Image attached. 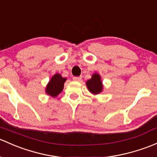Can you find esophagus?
<instances>
[{
    "mask_svg": "<svg viewBox=\"0 0 157 157\" xmlns=\"http://www.w3.org/2000/svg\"><path fill=\"white\" fill-rule=\"evenodd\" d=\"M81 77H74L73 80L74 81H80L81 80Z\"/></svg>",
    "mask_w": 157,
    "mask_h": 157,
    "instance_id": "obj_1",
    "label": "esophagus"
}]
</instances>
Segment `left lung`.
I'll return each instance as SVG.
<instances>
[{"instance_id":"1","label":"left lung","mask_w":157,"mask_h":157,"mask_svg":"<svg viewBox=\"0 0 157 157\" xmlns=\"http://www.w3.org/2000/svg\"><path fill=\"white\" fill-rule=\"evenodd\" d=\"M86 86L89 90L93 94H98L102 90V83L101 81V77L98 74H94L92 78L86 82Z\"/></svg>"}]
</instances>
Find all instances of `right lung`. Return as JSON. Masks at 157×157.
Masks as SVG:
<instances>
[{"instance_id": "right-lung-1", "label": "right lung", "mask_w": 157, "mask_h": 157, "mask_svg": "<svg viewBox=\"0 0 157 157\" xmlns=\"http://www.w3.org/2000/svg\"><path fill=\"white\" fill-rule=\"evenodd\" d=\"M65 80L66 78H63L60 74H55L47 86L46 92L52 97L57 96L63 90Z\"/></svg>"}]
</instances>
